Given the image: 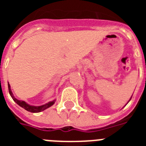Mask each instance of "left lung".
<instances>
[{
	"label": "left lung",
	"mask_w": 146,
	"mask_h": 146,
	"mask_svg": "<svg viewBox=\"0 0 146 146\" xmlns=\"http://www.w3.org/2000/svg\"><path fill=\"white\" fill-rule=\"evenodd\" d=\"M132 98V97H131ZM130 99H131V98H130ZM130 99H129V101H130Z\"/></svg>",
	"instance_id": "obj_1"
}]
</instances>
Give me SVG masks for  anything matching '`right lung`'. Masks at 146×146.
I'll return each mask as SVG.
<instances>
[{
  "instance_id": "add662e5",
  "label": "right lung",
  "mask_w": 146,
  "mask_h": 146,
  "mask_svg": "<svg viewBox=\"0 0 146 146\" xmlns=\"http://www.w3.org/2000/svg\"><path fill=\"white\" fill-rule=\"evenodd\" d=\"M8 89H9V93H10V96L12 97L13 100L17 104H19V106L22 107V108H23L25 109V110H26V111H29V112H32V113H38V112H41V111H44L45 109L48 108L49 107L52 106L55 102V100H54L52 102H48V103H47V104L41 105V106H33V105H29V104H28L26 102H24V101H19V100L17 99V98L13 96V95L12 91H11V89H10V86L9 83H8Z\"/></svg>"
}]
</instances>
